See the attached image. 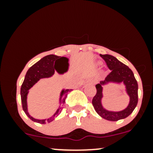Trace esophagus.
Instances as JSON below:
<instances>
[{
	"label": "esophagus",
	"instance_id": "esophagus-1",
	"mask_svg": "<svg viewBox=\"0 0 153 153\" xmlns=\"http://www.w3.org/2000/svg\"><path fill=\"white\" fill-rule=\"evenodd\" d=\"M91 83H92V84H95V83H96V80H91Z\"/></svg>",
	"mask_w": 153,
	"mask_h": 153
}]
</instances>
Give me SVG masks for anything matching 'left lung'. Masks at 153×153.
Wrapping results in <instances>:
<instances>
[{"label": "left lung", "instance_id": "8db88e82", "mask_svg": "<svg viewBox=\"0 0 153 153\" xmlns=\"http://www.w3.org/2000/svg\"><path fill=\"white\" fill-rule=\"evenodd\" d=\"M106 62L110 73L104 80H101L96 84L97 90L96 96L92 100L93 106L100 117L108 121L116 122L127 118L132 113L138 102V85L133 72L129 68L110 54H100ZM109 83L120 85L123 83L126 87V92L130 98L129 103L125 109L121 111H111L106 110L102 106V90L103 85Z\"/></svg>", "mask_w": 153, "mask_h": 153}]
</instances>
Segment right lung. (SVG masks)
Returning <instances> with one entry per match:
<instances>
[{
	"mask_svg": "<svg viewBox=\"0 0 153 153\" xmlns=\"http://www.w3.org/2000/svg\"><path fill=\"white\" fill-rule=\"evenodd\" d=\"M59 59H65L68 62V58L65 57H62L59 58V56L54 55V54H50L44 57L40 60H39L37 62H36L34 65H32L28 70L26 72V74L24 78V80L23 82L22 87H21V99H22V107L23 110L25 112V114L29 117L31 120L33 122L39 123V124H46V123H50L54 120L57 116H58L60 114L61 111L62 110L63 103L65 101V98L68 95V93L71 91L72 89H65L63 88L59 94V106L58 107L57 111L54 112V114L50 117L47 119H36L34 117H31L29 114V111H28V103H27V97L28 94L29 93V89H31L35 84L40 79L42 78H49L52 77L54 74L55 71V62ZM55 62V65H53V62ZM58 73H59L57 71ZM60 74V73H59ZM63 74V73H62Z\"/></svg>",
	"mask_w": 153,
	"mask_h": 153,
	"instance_id": "obj_1",
	"label": "right lung"
}]
</instances>
